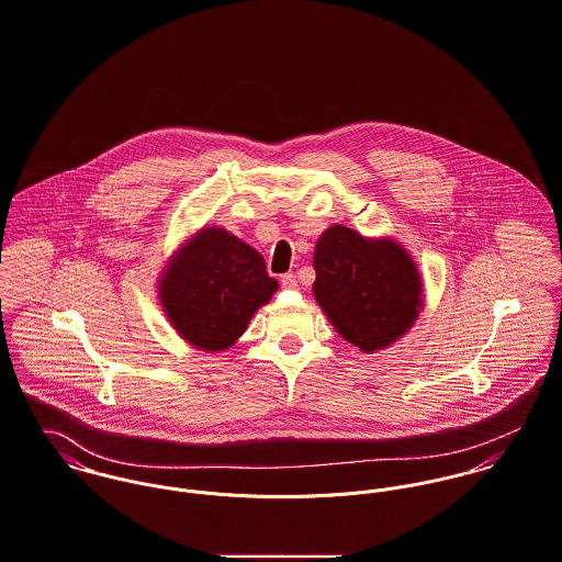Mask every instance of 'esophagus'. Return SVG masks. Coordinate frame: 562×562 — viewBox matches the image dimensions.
Returning a JSON list of instances; mask_svg holds the SVG:
<instances>
[{"mask_svg":"<svg viewBox=\"0 0 562 562\" xmlns=\"http://www.w3.org/2000/svg\"><path fill=\"white\" fill-rule=\"evenodd\" d=\"M280 282H282V289H297V278L293 273H284Z\"/></svg>","mask_w":562,"mask_h":562,"instance_id":"esophagus-1","label":"esophagus"}]
</instances>
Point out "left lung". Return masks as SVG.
I'll list each match as a JSON object with an SVG mask.
<instances>
[{
	"mask_svg": "<svg viewBox=\"0 0 562 562\" xmlns=\"http://www.w3.org/2000/svg\"><path fill=\"white\" fill-rule=\"evenodd\" d=\"M313 293L340 338L364 353L404 337L424 311V280L411 251L391 236L330 225L315 245Z\"/></svg>",
	"mask_w": 562,
	"mask_h": 562,
	"instance_id": "obj_1",
	"label": "left lung"
}]
</instances>
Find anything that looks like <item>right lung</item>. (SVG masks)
<instances>
[{
  "label": "right lung",
  "instance_id": "add662e5",
  "mask_svg": "<svg viewBox=\"0 0 562 562\" xmlns=\"http://www.w3.org/2000/svg\"><path fill=\"white\" fill-rule=\"evenodd\" d=\"M156 293L171 328L191 347L220 353L247 330L273 297L265 258L220 225L191 234L160 271Z\"/></svg>",
  "mask_w": 562,
  "mask_h": 562
}]
</instances>
